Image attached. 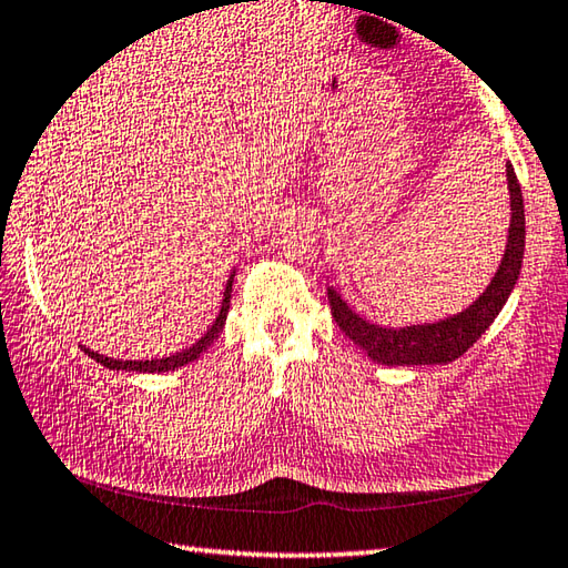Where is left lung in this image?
Listing matches in <instances>:
<instances>
[{"instance_id":"left-lung-1","label":"left lung","mask_w":568,"mask_h":568,"mask_svg":"<svg viewBox=\"0 0 568 568\" xmlns=\"http://www.w3.org/2000/svg\"><path fill=\"white\" fill-rule=\"evenodd\" d=\"M507 183H509V203H511V223L507 235V248L487 285L477 301L462 313L449 315L437 323L405 325V327H385L359 317L349 307L335 287L327 285V301L339 329L365 349V355L383 365H447L452 359L462 357L467 349L484 335L494 317L501 313L504 303L511 295L514 285L519 281L521 261H524V199L511 163H507Z\"/></svg>"}]
</instances>
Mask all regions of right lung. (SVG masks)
Wrapping results in <instances>:
<instances>
[{"label": "right lung", "mask_w": 568, "mask_h": 568, "mask_svg": "<svg viewBox=\"0 0 568 568\" xmlns=\"http://www.w3.org/2000/svg\"><path fill=\"white\" fill-rule=\"evenodd\" d=\"M233 275H235V271L231 273L229 283H225V293H223L219 317L213 320V325L205 329V335L201 339H195L191 347L181 349V353H176V355H169V357H161V359H113V357H106V355H99V353H94V349H89L84 345H81V349H84L89 357H94L97 363H101L109 369H129V373H169V369H179L183 365H189V363H193V359H199L201 353H205V349L211 347V343L215 337H219V333L225 325V317H229V307H231Z\"/></svg>", "instance_id": "right-lung-1"}]
</instances>
